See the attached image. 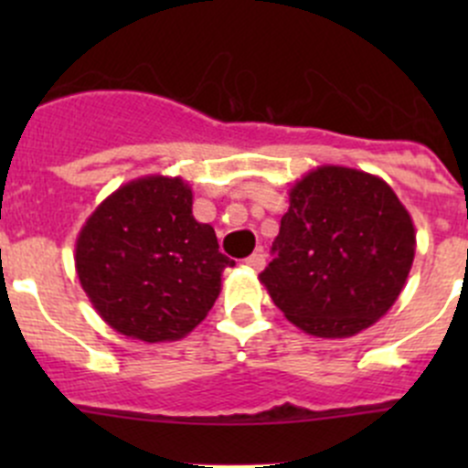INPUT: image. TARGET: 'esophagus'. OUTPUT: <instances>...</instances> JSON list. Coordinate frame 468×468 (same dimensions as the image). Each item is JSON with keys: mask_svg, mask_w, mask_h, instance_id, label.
Here are the masks:
<instances>
[{"mask_svg": "<svg viewBox=\"0 0 468 468\" xmlns=\"http://www.w3.org/2000/svg\"><path fill=\"white\" fill-rule=\"evenodd\" d=\"M247 264H249V267L253 269V271H262V269H264V264H267V256H264L262 251H256V253H251V256L247 258Z\"/></svg>", "mask_w": 468, "mask_h": 468, "instance_id": "1", "label": "esophagus"}]
</instances>
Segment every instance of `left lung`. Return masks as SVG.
<instances>
[{
  "label": "left lung",
  "mask_w": 468,
  "mask_h": 468,
  "mask_svg": "<svg viewBox=\"0 0 468 468\" xmlns=\"http://www.w3.org/2000/svg\"><path fill=\"white\" fill-rule=\"evenodd\" d=\"M261 273L269 296L303 333L353 337L385 317L417 251L408 207L380 176L322 165L290 187V207Z\"/></svg>",
  "instance_id": "1"
}]
</instances>
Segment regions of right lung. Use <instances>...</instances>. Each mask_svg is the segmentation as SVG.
<instances>
[{
	"instance_id": "1",
	"label": "right lung",
	"mask_w": 468,
	"mask_h": 468,
	"mask_svg": "<svg viewBox=\"0 0 468 468\" xmlns=\"http://www.w3.org/2000/svg\"><path fill=\"white\" fill-rule=\"evenodd\" d=\"M79 282L112 330L146 344L186 337L210 313L221 273L210 224L192 215V187L181 176L135 178L108 195L74 247Z\"/></svg>"
}]
</instances>
